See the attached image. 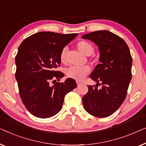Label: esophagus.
I'll use <instances>...</instances> for the list:
<instances>
[{"label":"esophagus","mask_w":146,"mask_h":146,"mask_svg":"<svg viewBox=\"0 0 146 146\" xmlns=\"http://www.w3.org/2000/svg\"><path fill=\"white\" fill-rule=\"evenodd\" d=\"M77 86H80L81 85V83L79 81H77Z\"/></svg>","instance_id":"esophagus-1"}]
</instances>
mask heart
<instances>
[{
    "mask_svg": "<svg viewBox=\"0 0 146 146\" xmlns=\"http://www.w3.org/2000/svg\"><path fill=\"white\" fill-rule=\"evenodd\" d=\"M77 48L83 55L90 56L94 52L93 45L87 41L82 40L77 44ZM67 48H63L60 53V61L61 63H67ZM90 72V68L88 66L85 67H71L66 70V75L69 78L77 81H82Z\"/></svg>",
    "mask_w": 146,
    "mask_h": 146,
    "instance_id": "b5f03b06",
    "label": "heart"
}]
</instances>
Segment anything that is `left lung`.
<instances>
[{"mask_svg": "<svg viewBox=\"0 0 146 146\" xmlns=\"http://www.w3.org/2000/svg\"><path fill=\"white\" fill-rule=\"evenodd\" d=\"M82 38L95 43L100 52V63L90 75L97 83L88 87L83 97L84 108L94 116L105 118L116 111L126 98L132 79V56L125 41L107 30L91 32ZM98 84L102 85L100 89Z\"/></svg>", "mask_w": 146, "mask_h": 146, "instance_id": "obj_1", "label": "left lung"}]
</instances>
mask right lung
Returning a JSON list of instances; mask_svg holds the SVG:
<instances>
[{"label":"right lung","instance_id":"add662e5","mask_svg":"<svg viewBox=\"0 0 146 146\" xmlns=\"http://www.w3.org/2000/svg\"><path fill=\"white\" fill-rule=\"evenodd\" d=\"M77 35L40 32L20 45L15 58V77L22 101L34 116L47 118L58 113L65 96L77 87L71 78L54 83L64 77L62 72L55 71L61 63V50ZM51 82L55 85H51Z\"/></svg>","mask_w":146,"mask_h":146}]
</instances>
